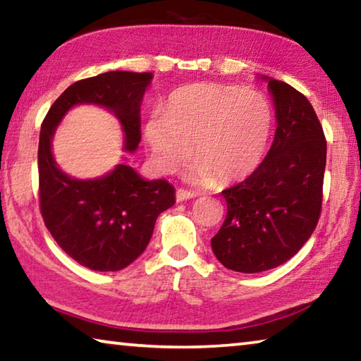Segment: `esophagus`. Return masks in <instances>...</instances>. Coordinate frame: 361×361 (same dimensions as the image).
I'll list each match as a JSON object with an SVG mask.
<instances>
[{
    "label": "esophagus",
    "mask_w": 361,
    "mask_h": 361,
    "mask_svg": "<svg viewBox=\"0 0 361 361\" xmlns=\"http://www.w3.org/2000/svg\"><path fill=\"white\" fill-rule=\"evenodd\" d=\"M195 195H197V194H195L194 191H188V189H183V188L176 189V200H178V202H183V200L194 199Z\"/></svg>",
    "instance_id": "esophagus-1"
}]
</instances>
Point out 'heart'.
<instances>
[{
	"instance_id": "heart-1",
	"label": "heart",
	"mask_w": 361,
	"mask_h": 361,
	"mask_svg": "<svg viewBox=\"0 0 361 361\" xmlns=\"http://www.w3.org/2000/svg\"><path fill=\"white\" fill-rule=\"evenodd\" d=\"M272 129L274 109L259 90L197 82L170 95L167 111H151L143 135L159 173L176 172L192 152V181L231 183L259 167Z\"/></svg>"
}]
</instances>
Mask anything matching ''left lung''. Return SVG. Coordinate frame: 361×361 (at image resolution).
I'll return each mask as SVG.
<instances>
[{
    "mask_svg": "<svg viewBox=\"0 0 361 361\" xmlns=\"http://www.w3.org/2000/svg\"><path fill=\"white\" fill-rule=\"evenodd\" d=\"M277 129L259 167L221 192L228 213L212 250L224 267L258 274L293 258L319 223L326 140L310 102L290 84L266 78Z\"/></svg>",
    "mask_w": 361,
    "mask_h": 361,
    "instance_id": "1",
    "label": "left lung"
}]
</instances>
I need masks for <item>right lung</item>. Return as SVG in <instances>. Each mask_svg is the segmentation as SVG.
Wrapping results in <instances>:
<instances>
[{
  "label": "right lung",
  "instance_id": "obj_1",
  "mask_svg": "<svg viewBox=\"0 0 361 361\" xmlns=\"http://www.w3.org/2000/svg\"><path fill=\"white\" fill-rule=\"evenodd\" d=\"M152 73L108 71L71 84L49 108L39 132V209L63 252L84 267L121 271L148 247L157 216L175 204L167 180H143L126 164L94 180H76L59 169L51 142L68 109L94 103L111 111L124 130V149L138 148L140 105Z\"/></svg>",
  "mask_w": 361,
  "mask_h": 361
}]
</instances>
